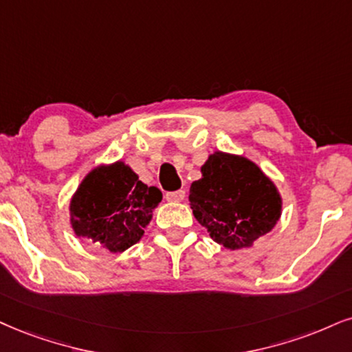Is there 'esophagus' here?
<instances>
[{"label":"esophagus","instance_id":"obj_1","mask_svg":"<svg viewBox=\"0 0 352 352\" xmlns=\"http://www.w3.org/2000/svg\"><path fill=\"white\" fill-rule=\"evenodd\" d=\"M184 197H186L184 190H176V192L166 194V201H169V202H181Z\"/></svg>","mask_w":352,"mask_h":352}]
</instances>
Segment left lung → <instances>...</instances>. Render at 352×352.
<instances>
[{
	"instance_id": "obj_1",
	"label": "left lung",
	"mask_w": 352,
	"mask_h": 352,
	"mask_svg": "<svg viewBox=\"0 0 352 352\" xmlns=\"http://www.w3.org/2000/svg\"><path fill=\"white\" fill-rule=\"evenodd\" d=\"M189 189L192 214L210 238L227 250L250 248L280 219L276 184L245 156L215 151Z\"/></svg>"
}]
</instances>
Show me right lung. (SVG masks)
<instances>
[{
	"instance_id": "obj_1",
	"label": "right lung",
	"mask_w": 352,
	"mask_h": 352,
	"mask_svg": "<svg viewBox=\"0 0 352 352\" xmlns=\"http://www.w3.org/2000/svg\"><path fill=\"white\" fill-rule=\"evenodd\" d=\"M162 199V190L143 184L124 162L101 164L91 169L73 194L72 228L76 236L122 253L140 241Z\"/></svg>"
}]
</instances>
